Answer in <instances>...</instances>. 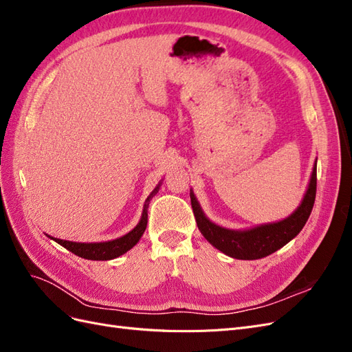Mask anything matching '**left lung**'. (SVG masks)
I'll return each mask as SVG.
<instances>
[{
  "mask_svg": "<svg viewBox=\"0 0 352 352\" xmlns=\"http://www.w3.org/2000/svg\"><path fill=\"white\" fill-rule=\"evenodd\" d=\"M316 189L317 166L313 168L310 185H308L301 206L289 217L278 223L261 225L250 230H229L211 223L204 216L192 192H190V204H192L198 229L212 247H216L233 258L257 260L267 257V255L278 251L301 232L311 214L316 199Z\"/></svg>",
  "mask_w": 352,
  "mask_h": 352,
  "instance_id": "obj_1",
  "label": "left lung"
}]
</instances>
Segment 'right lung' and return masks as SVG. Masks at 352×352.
I'll list each match as a JSON object with an SVG mask.
<instances>
[{"mask_svg":"<svg viewBox=\"0 0 352 352\" xmlns=\"http://www.w3.org/2000/svg\"><path fill=\"white\" fill-rule=\"evenodd\" d=\"M158 186L153 190V194L146 198V204L144 206V211H142V217L141 221L138 223V226L131 230L127 235L114 239V241H109V242H95V243H82V242H70V241H63V239H57V238H51L54 239L57 243L63 245L66 250L72 251L73 254L79 255L82 258L87 260H113L119 255H123L126 251H129L133 245L138 243V241L141 239V236L144 235V232L146 229V221H148V202H150L151 197L157 192Z\"/></svg>","mask_w":352,"mask_h":352,"instance_id":"add662e5","label":"right lung"}]
</instances>
